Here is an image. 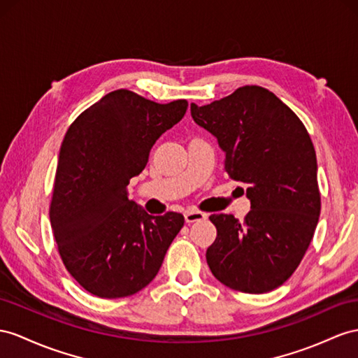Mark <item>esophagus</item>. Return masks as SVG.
<instances>
[{
  "label": "esophagus",
  "mask_w": 358,
  "mask_h": 358,
  "mask_svg": "<svg viewBox=\"0 0 358 358\" xmlns=\"http://www.w3.org/2000/svg\"><path fill=\"white\" fill-rule=\"evenodd\" d=\"M206 217H207L206 213L199 212V210H195V208H189V210H186V213H185V219H186L187 224L198 222V221H204Z\"/></svg>",
  "instance_id": "esophagus-1"
}]
</instances>
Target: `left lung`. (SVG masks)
<instances>
[{"label":"left lung","mask_w":358,"mask_h":358,"mask_svg":"<svg viewBox=\"0 0 358 358\" xmlns=\"http://www.w3.org/2000/svg\"><path fill=\"white\" fill-rule=\"evenodd\" d=\"M194 121L225 151L228 177L245 182L243 221L210 216L217 236L206 259L227 287L266 293L296 271L320 215L317 162L306 125L260 86H243L207 106L190 104Z\"/></svg>","instance_id":"1"}]
</instances>
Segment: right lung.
Wrapping results in <instances>:
<instances>
[{
    "mask_svg": "<svg viewBox=\"0 0 358 358\" xmlns=\"http://www.w3.org/2000/svg\"><path fill=\"white\" fill-rule=\"evenodd\" d=\"M186 99L154 103L119 89L71 124L54 178L50 219L66 271L99 298L131 296L154 280L185 216H151L128 199L159 137L181 121Z\"/></svg>",
    "mask_w": 358,
    "mask_h": 358,
    "instance_id": "1",
    "label": "right lung"
}]
</instances>
